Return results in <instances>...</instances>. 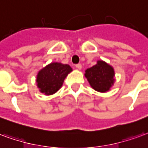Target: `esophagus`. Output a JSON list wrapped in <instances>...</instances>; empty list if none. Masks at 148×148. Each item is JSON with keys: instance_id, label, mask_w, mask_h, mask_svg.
Listing matches in <instances>:
<instances>
[{"instance_id": "34e87169", "label": "esophagus", "mask_w": 148, "mask_h": 148, "mask_svg": "<svg viewBox=\"0 0 148 148\" xmlns=\"http://www.w3.org/2000/svg\"><path fill=\"white\" fill-rule=\"evenodd\" d=\"M75 68L79 70H80L82 69V65H81V64H76L75 65Z\"/></svg>"}]
</instances>
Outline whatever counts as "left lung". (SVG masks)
I'll return each instance as SVG.
<instances>
[{"instance_id": "obj_1", "label": "left lung", "mask_w": 148, "mask_h": 148, "mask_svg": "<svg viewBox=\"0 0 148 148\" xmlns=\"http://www.w3.org/2000/svg\"><path fill=\"white\" fill-rule=\"evenodd\" d=\"M85 77L90 87L96 91L105 93L110 90L115 82V72L113 67L102 60L85 71Z\"/></svg>"}]
</instances>
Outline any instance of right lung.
Masks as SVG:
<instances>
[{"instance_id":"right-lung-1","label":"right lung","mask_w":148,"mask_h":148,"mask_svg":"<svg viewBox=\"0 0 148 148\" xmlns=\"http://www.w3.org/2000/svg\"><path fill=\"white\" fill-rule=\"evenodd\" d=\"M73 71L69 64L52 62L40 70L36 77L37 87L41 93L52 95L63 85L66 76Z\"/></svg>"}]
</instances>
